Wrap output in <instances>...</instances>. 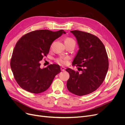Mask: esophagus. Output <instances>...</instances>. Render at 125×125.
<instances>
[{
  "mask_svg": "<svg viewBox=\"0 0 125 125\" xmlns=\"http://www.w3.org/2000/svg\"><path fill=\"white\" fill-rule=\"evenodd\" d=\"M65 69H66L65 68V67H62L61 68H60V69H61V70H62V71H63L65 70Z\"/></svg>",
  "mask_w": 125,
  "mask_h": 125,
  "instance_id": "1",
  "label": "esophagus"
}]
</instances>
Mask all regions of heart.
Listing matches in <instances>:
<instances>
[{
  "label": "heart",
  "mask_w": 125,
  "mask_h": 125,
  "mask_svg": "<svg viewBox=\"0 0 125 125\" xmlns=\"http://www.w3.org/2000/svg\"><path fill=\"white\" fill-rule=\"evenodd\" d=\"M64 42H65V45L73 44L75 46V41L73 39L71 38V37H67V38H66L65 40H64ZM67 59L68 58L67 57H60L57 59V62L60 63H66L67 61Z\"/></svg>",
  "instance_id": "b5f03b06"
}]
</instances>
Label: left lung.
Returning a JSON list of instances; mask_svg holds the SVG:
<instances>
[{"label":"left lung","mask_w":125,"mask_h":125,"mask_svg":"<svg viewBox=\"0 0 125 125\" xmlns=\"http://www.w3.org/2000/svg\"><path fill=\"white\" fill-rule=\"evenodd\" d=\"M70 32L79 48L73 65L80 67L82 73L67 68L70 77L67 87L72 93L85 95L97 90L104 81L108 69V56L104 44L96 36L78 30Z\"/></svg>","instance_id":"obj_1"}]
</instances>
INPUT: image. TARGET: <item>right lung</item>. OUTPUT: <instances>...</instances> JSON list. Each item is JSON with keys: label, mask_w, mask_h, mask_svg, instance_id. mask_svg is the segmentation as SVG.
Listing matches in <instances>:
<instances>
[{"label": "right lung", "mask_w": 125, "mask_h": 125, "mask_svg": "<svg viewBox=\"0 0 125 125\" xmlns=\"http://www.w3.org/2000/svg\"><path fill=\"white\" fill-rule=\"evenodd\" d=\"M63 30L53 32L40 30L26 34L18 41L13 51L10 66L14 79L22 89L33 93L47 90L55 77L61 72L60 66L52 64L41 68L40 62L48 54L54 41Z\"/></svg>", "instance_id": "obj_1"}]
</instances>
